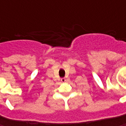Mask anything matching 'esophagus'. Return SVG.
Masks as SVG:
<instances>
[{"label": "esophagus", "mask_w": 126, "mask_h": 126, "mask_svg": "<svg viewBox=\"0 0 126 126\" xmlns=\"http://www.w3.org/2000/svg\"><path fill=\"white\" fill-rule=\"evenodd\" d=\"M61 80H62V82H65L66 79L65 78H62V79H61Z\"/></svg>", "instance_id": "esophagus-1"}]
</instances>
